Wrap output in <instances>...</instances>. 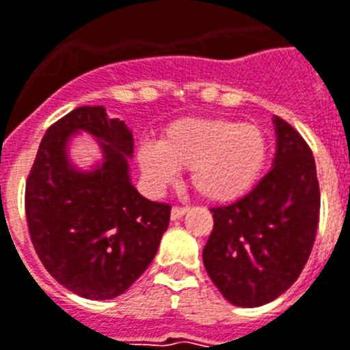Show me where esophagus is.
I'll use <instances>...</instances> for the list:
<instances>
[{"instance_id": "1", "label": "esophagus", "mask_w": 350, "mask_h": 350, "mask_svg": "<svg viewBox=\"0 0 350 350\" xmlns=\"http://www.w3.org/2000/svg\"><path fill=\"white\" fill-rule=\"evenodd\" d=\"M187 211H189V207H185V205H174L172 211H170V218H172V220H178V218H181L185 215Z\"/></svg>"}]
</instances>
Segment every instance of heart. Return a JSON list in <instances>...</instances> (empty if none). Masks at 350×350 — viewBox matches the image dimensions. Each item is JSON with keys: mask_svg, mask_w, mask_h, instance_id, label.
Listing matches in <instances>:
<instances>
[{"mask_svg": "<svg viewBox=\"0 0 350 350\" xmlns=\"http://www.w3.org/2000/svg\"><path fill=\"white\" fill-rule=\"evenodd\" d=\"M268 156L266 133L250 122L180 119L159 143L139 146L137 159L154 185L174 180L178 167H191L194 191L213 202L239 198L257 181Z\"/></svg>", "mask_w": 350, "mask_h": 350, "instance_id": "obj_1", "label": "heart"}]
</instances>
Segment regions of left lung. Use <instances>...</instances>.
<instances>
[{"label": "left lung", "mask_w": 350, "mask_h": 350, "mask_svg": "<svg viewBox=\"0 0 350 350\" xmlns=\"http://www.w3.org/2000/svg\"><path fill=\"white\" fill-rule=\"evenodd\" d=\"M277 154L270 172L234 204L213 207L204 247L211 281L229 303L260 306L297 281L319 222V181L308 143L275 117Z\"/></svg>", "instance_id": "8db88e82"}]
</instances>
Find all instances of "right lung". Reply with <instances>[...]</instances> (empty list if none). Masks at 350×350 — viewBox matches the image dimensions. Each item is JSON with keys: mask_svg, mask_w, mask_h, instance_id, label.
Wrapping results in <instances>:
<instances>
[{"mask_svg": "<svg viewBox=\"0 0 350 350\" xmlns=\"http://www.w3.org/2000/svg\"><path fill=\"white\" fill-rule=\"evenodd\" d=\"M86 129L103 143L95 173L72 170L65 141ZM133 139L103 106H80L51 124L25 183L29 234L45 270L86 299H113L154 260L170 205L143 198L128 178Z\"/></svg>", "mask_w": 350, "mask_h": 350, "instance_id": "add662e5", "label": "right lung"}]
</instances>
